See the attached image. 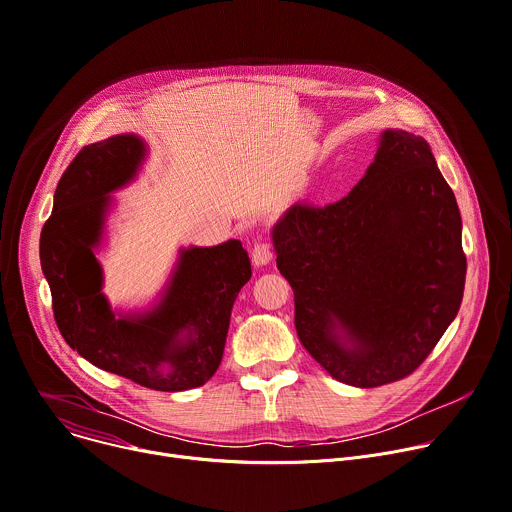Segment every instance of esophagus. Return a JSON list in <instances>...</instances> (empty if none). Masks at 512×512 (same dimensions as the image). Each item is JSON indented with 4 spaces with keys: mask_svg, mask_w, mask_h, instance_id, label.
Segmentation results:
<instances>
[{
    "mask_svg": "<svg viewBox=\"0 0 512 512\" xmlns=\"http://www.w3.org/2000/svg\"><path fill=\"white\" fill-rule=\"evenodd\" d=\"M272 260V250L268 248V244L264 242H258L254 248H252V262L254 266H264Z\"/></svg>",
    "mask_w": 512,
    "mask_h": 512,
    "instance_id": "obj_1",
    "label": "esophagus"
}]
</instances>
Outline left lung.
<instances>
[{
  "label": "left lung",
  "mask_w": 512,
  "mask_h": 512,
  "mask_svg": "<svg viewBox=\"0 0 512 512\" xmlns=\"http://www.w3.org/2000/svg\"><path fill=\"white\" fill-rule=\"evenodd\" d=\"M272 244L301 344L346 385L414 373L463 299L455 194L430 145L408 131L381 133L375 162L342 201L287 209Z\"/></svg>",
  "instance_id": "1"
}]
</instances>
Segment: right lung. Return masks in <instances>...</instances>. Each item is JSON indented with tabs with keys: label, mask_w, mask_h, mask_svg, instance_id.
<instances>
[{
	"label": "right lung",
	"mask_w": 512,
	"mask_h": 512,
	"mask_svg": "<svg viewBox=\"0 0 512 512\" xmlns=\"http://www.w3.org/2000/svg\"><path fill=\"white\" fill-rule=\"evenodd\" d=\"M145 153L137 135H114L73 157L41 231V266L57 328L77 355L143 387L182 391L215 375L233 301L252 266L240 240L180 250L162 301L139 316H114L94 246L102 238L108 194L137 176Z\"/></svg>",
	"instance_id": "obj_1"
}]
</instances>
